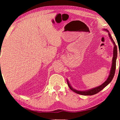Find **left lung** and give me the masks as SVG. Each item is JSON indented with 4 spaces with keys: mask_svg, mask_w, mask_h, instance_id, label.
Instances as JSON below:
<instances>
[{
    "mask_svg": "<svg viewBox=\"0 0 120 120\" xmlns=\"http://www.w3.org/2000/svg\"><path fill=\"white\" fill-rule=\"evenodd\" d=\"M104 30L105 31H107L109 32L108 30L107 29H104ZM109 34V38L111 39V41L112 42L113 44L114 45V48H113V59H112V66H111V70L110 72V74H109V75L108 76V78H107L105 82H104L102 85H101V86H99L98 87L94 88L93 89H90V90H86V91H78L76 90L75 89H73L72 86H71L70 84L68 82V80H67L68 81V86H69L70 89H71V90H72L73 92L76 93L77 94H80V95H94L96 93H98L99 92H100L101 90H102L103 89L107 86L108 84L110 83L111 81L112 80V79L114 76V74H115V71H116V58H117V47L116 45V43L114 42V41H113L112 38L111 34H109V32L108 33Z\"/></svg>",
    "mask_w": 120,
    "mask_h": 120,
    "instance_id": "obj_1",
    "label": "left lung"
}]
</instances>
